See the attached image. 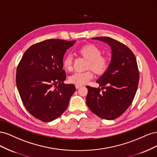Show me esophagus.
Instances as JSON below:
<instances>
[{
    "label": "esophagus",
    "mask_w": 157,
    "mask_h": 157,
    "mask_svg": "<svg viewBox=\"0 0 157 157\" xmlns=\"http://www.w3.org/2000/svg\"><path fill=\"white\" fill-rule=\"evenodd\" d=\"M81 86H82L81 85H77V84L75 85V87H76V88H77V89H78L79 88H80Z\"/></svg>",
    "instance_id": "34e87169"
}]
</instances>
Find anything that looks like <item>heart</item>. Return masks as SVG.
<instances>
[{
  "instance_id": "heart-1",
  "label": "heart",
  "mask_w": 157,
  "mask_h": 157,
  "mask_svg": "<svg viewBox=\"0 0 157 157\" xmlns=\"http://www.w3.org/2000/svg\"><path fill=\"white\" fill-rule=\"evenodd\" d=\"M78 53L89 60L88 68L92 69L94 73L101 75L105 73L109 65V60L105 56H102L101 50L94 44L83 46L78 50ZM73 56L67 54L63 59V66L66 71L73 69ZM94 77L92 71L88 70L84 72H75L69 77V81L75 84L83 85L89 82Z\"/></svg>"
}]
</instances>
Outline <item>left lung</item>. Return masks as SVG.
<instances>
[{
	"instance_id": "obj_1",
	"label": "left lung",
	"mask_w": 157,
	"mask_h": 157,
	"mask_svg": "<svg viewBox=\"0 0 157 157\" xmlns=\"http://www.w3.org/2000/svg\"><path fill=\"white\" fill-rule=\"evenodd\" d=\"M92 39L110 46L112 58L107 71L96 81L101 88L86 86V103L99 117L114 120L127 110L135 97L140 79L136 58L128 46L112 38Z\"/></svg>"
}]
</instances>
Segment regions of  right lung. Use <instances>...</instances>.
Masks as SVG:
<instances>
[{"label": "right lung", "instance_id": "1", "mask_svg": "<svg viewBox=\"0 0 157 157\" xmlns=\"http://www.w3.org/2000/svg\"><path fill=\"white\" fill-rule=\"evenodd\" d=\"M75 42L48 39L38 42L25 52L17 65L19 94L27 111L37 119L54 121L68 107L76 88L63 83V58Z\"/></svg>", "mask_w": 157, "mask_h": 157}]
</instances>
